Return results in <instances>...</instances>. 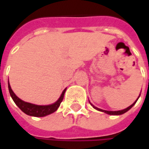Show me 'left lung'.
Segmentation results:
<instances>
[{"label":"left lung","mask_w":149,"mask_h":149,"mask_svg":"<svg viewBox=\"0 0 149 149\" xmlns=\"http://www.w3.org/2000/svg\"><path fill=\"white\" fill-rule=\"evenodd\" d=\"M138 98H139V97H138ZM138 98H137V99H136V100L135 101L134 103L132 104H131L130 106L128 107V108H126L125 109L119 110V111H107V110L100 109H98V108H97V107L94 106L93 104H91V103H90V104H91V105H92V106L93 107V108H94V109H95L98 110V111H100V112H105V113H107V114H109V115H121V114H124V113H125V112H128V110L130 109H131L132 107V106H133V105H134L135 104H136V102L137 101Z\"/></svg>","instance_id":"left-lung-1"}]
</instances>
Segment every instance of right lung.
I'll list each match as a JSON object with an SVG mask.
<instances>
[{
	"label": "right lung",
	"instance_id": "obj_1",
	"mask_svg": "<svg viewBox=\"0 0 149 149\" xmlns=\"http://www.w3.org/2000/svg\"><path fill=\"white\" fill-rule=\"evenodd\" d=\"M8 86L10 96L13 98V100L15 102V104L18 106V108L22 112H24L25 114H27L29 116H37V117L45 116L51 114L52 112H56L59 108V106H60L61 103L62 102L65 91H66V88H65V90L62 92V94L61 95L60 98L56 101L55 103L49 104V105H37V104H33L24 102L22 100H21L19 97H17L16 94L13 93V91L12 90L11 86H10L8 81Z\"/></svg>",
	"mask_w": 149,
	"mask_h": 149
}]
</instances>
